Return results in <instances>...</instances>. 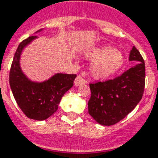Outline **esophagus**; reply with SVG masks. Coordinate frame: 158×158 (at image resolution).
Wrapping results in <instances>:
<instances>
[{
  "instance_id": "34e87169",
  "label": "esophagus",
  "mask_w": 158,
  "mask_h": 158,
  "mask_svg": "<svg viewBox=\"0 0 158 158\" xmlns=\"http://www.w3.org/2000/svg\"><path fill=\"white\" fill-rule=\"evenodd\" d=\"M86 84V80L81 77L80 75L76 77V79H74V85L75 86H79V85H81V84Z\"/></svg>"
}]
</instances>
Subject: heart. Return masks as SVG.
<instances>
[{
	"label": "heart",
	"mask_w": 158,
	"mask_h": 158,
	"mask_svg": "<svg viewBox=\"0 0 158 158\" xmlns=\"http://www.w3.org/2000/svg\"><path fill=\"white\" fill-rule=\"evenodd\" d=\"M84 57L93 61L90 73L95 79H105L121 70L125 64L124 55L112 46L97 47L84 53Z\"/></svg>",
	"instance_id": "heart-1"
}]
</instances>
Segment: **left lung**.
<instances>
[{
  "label": "left lung",
  "instance_id": "left-lung-1",
  "mask_svg": "<svg viewBox=\"0 0 158 158\" xmlns=\"http://www.w3.org/2000/svg\"><path fill=\"white\" fill-rule=\"evenodd\" d=\"M129 61L137 64L114 79L90 84L89 114L103 126H111L132 112L143 98L145 86V64L140 52L132 47Z\"/></svg>",
  "mask_w": 158,
  "mask_h": 158
}]
</instances>
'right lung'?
Here are the masks:
<instances>
[{
	"label": "right lung",
	"mask_w": 158,
	"mask_h": 158,
	"mask_svg": "<svg viewBox=\"0 0 158 158\" xmlns=\"http://www.w3.org/2000/svg\"><path fill=\"white\" fill-rule=\"evenodd\" d=\"M42 31H36L35 33ZM35 35L23 40L18 46L10 71V86L16 103L29 118L43 121L57 111L64 94L74 85L76 74L57 73L44 81H32L21 69L20 56Z\"/></svg>",
	"instance_id": "right-lung-1"
}]
</instances>
